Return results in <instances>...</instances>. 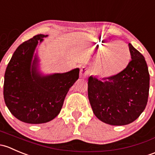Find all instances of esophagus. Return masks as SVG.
Wrapping results in <instances>:
<instances>
[{
	"mask_svg": "<svg viewBox=\"0 0 155 155\" xmlns=\"http://www.w3.org/2000/svg\"><path fill=\"white\" fill-rule=\"evenodd\" d=\"M89 72L88 68L85 66H83L82 68H81V71H80V76H81V78H86L87 77V75L89 74Z\"/></svg>",
	"mask_w": 155,
	"mask_h": 155,
	"instance_id": "obj_1",
	"label": "esophagus"
}]
</instances>
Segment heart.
Returning <instances> with one entry per match:
<instances>
[{"label":"heart","instance_id":"heart-1","mask_svg":"<svg viewBox=\"0 0 155 155\" xmlns=\"http://www.w3.org/2000/svg\"><path fill=\"white\" fill-rule=\"evenodd\" d=\"M95 48L99 54L94 68V73L99 77H108L124 69L130 60L128 46L122 41L95 43Z\"/></svg>","mask_w":155,"mask_h":155}]
</instances>
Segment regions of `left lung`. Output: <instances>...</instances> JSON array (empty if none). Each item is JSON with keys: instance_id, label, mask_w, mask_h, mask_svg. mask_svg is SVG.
Returning <instances> with one entry per match:
<instances>
[{"instance_id": "left-lung-1", "label": "left lung", "mask_w": 155, "mask_h": 155, "mask_svg": "<svg viewBox=\"0 0 155 155\" xmlns=\"http://www.w3.org/2000/svg\"><path fill=\"white\" fill-rule=\"evenodd\" d=\"M131 60L116 75L104 80L89 78L88 97L95 116L111 125L131 123L146 108L149 73L144 57L128 44Z\"/></svg>"}]
</instances>
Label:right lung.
<instances>
[{
	"mask_svg": "<svg viewBox=\"0 0 155 155\" xmlns=\"http://www.w3.org/2000/svg\"><path fill=\"white\" fill-rule=\"evenodd\" d=\"M48 35L39 34L17 48L4 74V98L10 113L21 122L42 124L58 116L68 90L79 78V68L43 74L36 47Z\"/></svg>",
	"mask_w": 155,
	"mask_h": 155,
	"instance_id": "right-lung-1",
	"label": "right lung"
}]
</instances>
